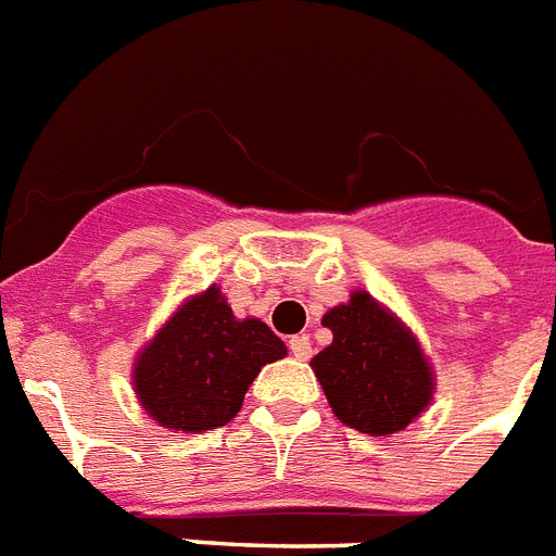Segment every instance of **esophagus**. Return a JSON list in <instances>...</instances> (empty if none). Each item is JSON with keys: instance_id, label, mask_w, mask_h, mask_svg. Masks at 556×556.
I'll return each instance as SVG.
<instances>
[{"instance_id": "1", "label": "esophagus", "mask_w": 556, "mask_h": 556, "mask_svg": "<svg viewBox=\"0 0 556 556\" xmlns=\"http://www.w3.org/2000/svg\"><path fill=\"white\" fill-rule=\"evenodd\" d=\"M289 351H292V357L295 359H309L312 357V343L306 334H298L289 340Z\"/></svg>"}]
</instances>
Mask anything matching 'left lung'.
Masks as SVG:
<instances>
[{
    "mask_svg": "<svg viewBox=\"0 0 556 556\" xmlns=\"http://www.w3.org/2000/svg\"><path fill=\"white\" fill-rule=\"evenodd\" d=\"M324 326L331 329V343L309 365L343 425L391 435L430 407L433 363L414 329L371 292L354 289L349 301L326 312Z\"/></svg>",
    "mask_w": 556,
    "mask_h": 556,
    "instance_id": "obj_1",
    "label": "left lung"
}]
</instances>
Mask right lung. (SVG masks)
Segmentation results:
<instances>
[{
    "label": "right lung",
    "mask_w": 556,
    "mask_h": 556,
    "mask_svg": "<svg viewBox=\"0 0 556 556\" xmlns=\"http://www.w3.org/2000/svg\"><path fill=\"white\" fill-rule=\"evenodd\" d=\"M287 357V345L258 317H236L222 289L188 295L137 351V402L174 433H205L241 410L261 368Z\"/></svg>",
    "instance_id": "add662e5"
}]
</instances>
